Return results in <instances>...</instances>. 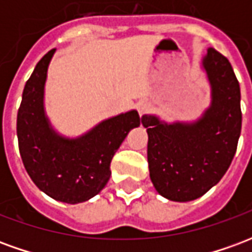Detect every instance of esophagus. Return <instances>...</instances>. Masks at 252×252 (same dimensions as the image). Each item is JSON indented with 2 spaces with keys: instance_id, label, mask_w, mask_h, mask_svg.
I'll return each mask as SVG.
<instances>
[{
  "instance_id": "obj_1",
  "label": "esophagus",
  "mask_w": 252,
  "mask_h": 252,
  "mask_svg": "<svg viewBox=\"0 0 252 252\" xmlns=\"http://www.w3.org/2000/svg\"><path fill=\"white\" fill-rule=\"evenodd\" d=\"M136 108H137V112H139V115L143 116V115H146L148 110H150L151 105H150V102H147V101H140V102H137Z\"/></svg>"
}]
</instances>
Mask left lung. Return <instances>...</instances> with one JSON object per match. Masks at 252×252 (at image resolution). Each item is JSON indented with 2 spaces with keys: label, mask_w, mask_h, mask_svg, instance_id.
<instances>
[{
  "label": "left lung",
  "mask_w": 252,
  "mask_h": 252,
  "mask_svg": "<svg viewBox=\"0 0 252 252\" xmlns=\"http://www.w3.org/2000/svg\"><path fill=\"white\" fill-rule=\"evenodd\" d=\"M211 86V104L194 121H167L143 115L154 188L177 202L204 195L232 162L242 129L240 86L231 63L209 47L201 61Z\"/></svg>",
  "instance_id": "8db88e82"
}]
</instances>
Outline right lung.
I'll use <instances>...</instances> for the list:
<instances>
[{
	"label": "right lung",
	"instance_id": "right-lung-1",
	"mask_svg": "<svg viewBox=\"0 0 252 252\" xmlns=\"http://www.w3.org/2000/svg\"><path fill=\"white\" fill-rule=\"evenodd\" d=\"M54 54L51 50L41 58L25 83L17 113L20 155L41 191L61 202L79 204L104 189L113 155L142 119L132 109L105 119L77 137L61 135L44 108L47 72Z\"/></svg>",
	"mask_w": 252,
	"mask_h": 252
}]
</instances>
